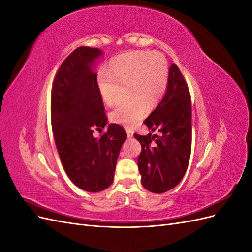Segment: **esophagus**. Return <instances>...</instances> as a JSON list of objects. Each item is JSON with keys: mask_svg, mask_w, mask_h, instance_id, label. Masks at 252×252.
Segmentation results:
<instances>
[{"mask_svg": "<svg viewBox=\"0 0 252 252\" xmlns=\"http://www.w3.org/2000/svg\"><path fill=\"white\" fill-rule=\"evenodd\" d=\"M126 132H127V136H128V138H132V136H133V131L131 130V129L126 128Z\"/></svg>", "mask_w": 252, "mask_h": 252, "instance_id": "1", "label": "esophagus"}]
</instances>
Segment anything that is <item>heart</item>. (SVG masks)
Returning <instances> with one entry per match:
<instances>
[{
	"label": "heart",
	"mask_w": 252,
	"mask_h": 252,
	"mask_svg": "<svg viewBox=\"0 0 252 252\" xmlns=\"http://www.w3.org/2000/svg\"><path fill=\"white\" fill-rule=\"evenodd\" d=\"M169 79L168 62L158 51H130L114 58L108 69L96 75V86L102 100L112 105L125 87L126 102L109 113L113 123L133 127L148 109L156 106L164 95Z\"/></svg>",
	"instance_id": "b5f03b06"
}]
</instances>
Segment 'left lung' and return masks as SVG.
Instances as JSON below:
<instances>
[{"mask_svg":"<svg viewBox=\"0 0 252 252\" xmlns=\"http://www.w3.org/2000/svg\"><path fill=\"white\" fill-rule=\"evenodd\" d=\"M190 98L184 77L172 64L163 100L143 122L151 131L159 134L134 133L142 146L138 158L141 183L148 191H168L179 184L187 170L192 135Z\"/></svg>","mask_w":252,"mask_h":252,"instance_id":"8db88e82","label":"left lung"}]
</instances>
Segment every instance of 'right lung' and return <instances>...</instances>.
<instances>
[{
  "label": "right lung",
  "mask_w": 252,
  "mask_h": 252,
  "mask_svg": "<svg viewBox=\"0 0 252 252\" xmlns=\"http://www.w3.org/2000/svg\"><path fill=\"white\" fill-rule=\"evenodd\" d=\"M102 50L81 46L60 66L51 88V126L61 162L75 186L89 192L108 188L122 145L124 128L110 124L100 138L93 135L107 124L103 100L91 67Z\"/></svg>",
  "instance_id": "right-lung-1"
}]
</instances>
